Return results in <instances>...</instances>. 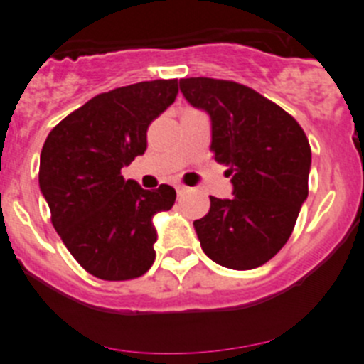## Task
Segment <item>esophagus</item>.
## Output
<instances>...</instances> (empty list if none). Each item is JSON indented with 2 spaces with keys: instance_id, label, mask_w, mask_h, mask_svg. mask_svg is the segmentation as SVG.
Masks as SVG:
<instances>
[{
  "instance_id": "34e87169",
  "label": "esophagus",
  "mask_w": 364,
  "mask_h": 364,
  "mask_svg": "<svg viewBox=\"0 0 364 364\" xmlns=\"http://www.w3.org/2000/svg\"><path fill=\"white\" fill-rule=\"evenodd\" d=\"M176 192H178V196H181V193L186 192V186L185 185H178V186H176Z\"/></svg>"
}]
</instances>
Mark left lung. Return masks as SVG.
Wrapping results in <instances>:
<instances>
[{
	"label": "left lung",
	"instance_id": "left-lung-1",
	"mask_svg": "<svg viewBox=\"0 0 364 364\" xmlns=\"http://www.w3.org/2000/svg\"><path fill=\"white\" fill-rule=\"evenodd\" d=\"M179 87L209 114L211 151L232 183V199L209 197V213L193 222L200 247L229 269L262 266L287 243L308 197L306 135L291 114L243 84L190 77Z\"/></svg>",
	"mask_w": 364,
	"mask_h": 364
}]
</instances>
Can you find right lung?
Segmentation results:
<instances>
[{"label": "right lung", "mask_w": 364, "mask_h": 364, "mask_svg": "<svg viewBox=\"0 0 364 364\" xmlns=\"http://www.w3.org/2000/svg\"><path fill=\"white\" fill-rule=\"evenodd\" d=\"M178 95V79L146 80L97 95L50 130L38 183L50 220L73 259L109 282L142 277L155 262L153 216L176 190H144L121 168L148 148V127Z\"/></svg>", "instance_id": "right-lung-1"}]
</instances>
